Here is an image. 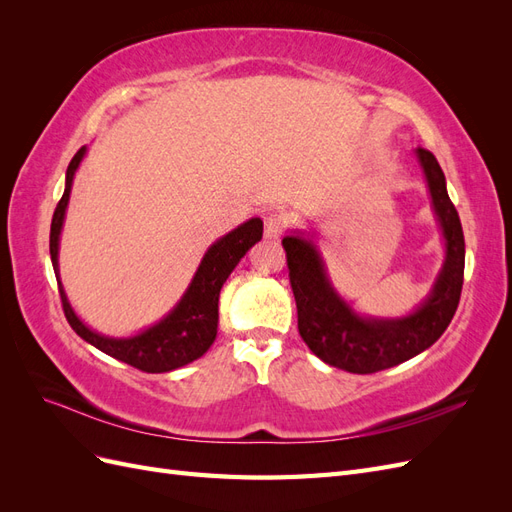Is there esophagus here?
<instances>
[{"mask_svg": "<svg viewBox=\"0 0 512 512\" xmlns=\"http://www.w3.org/2000/svg\"><path fill=\"white\" fill-rule=\"evenodd\" d=\"M282 230H284V222L280 215H275V213L265 215V237L267 239H277L282 235Z\"/></svg>", "mask_w": 512, "mask_h": 512, "instance_id": "esophagus-1", "label": "esophagus"}]
</instances>
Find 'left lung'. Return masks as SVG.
I'll return each instance as SVG.
<instances>
[{"label":"left lung","mask_w":512,"mask_h":512,"mask_svg":"<svg viewBox=\"0 0 512 512\" xmlns=\"http://www.w3.org/2000/svg\"><path fill=\"white\" fill-rule=\"evenodd\" d=\"M414 153L442 230L444 262L427 299L412 314L374 318L354 312L331 284L314 235L292 230L282 239L303 342L318 359L350 374H374L421 354L438 342L457 312L466 265L459 213L448 198L446 179L433 153L423 147Z\"/></svg>","instance_id":"left-lung-1"}]
</instances>
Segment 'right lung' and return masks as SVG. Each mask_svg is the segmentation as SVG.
I'll list each match as a JSON object with an SVG mask.
<instances>
[{"label":"right lung","mask_w":512,"mask_h":512,"mask_svg":"<svg viewBox=\"0 0 512 512\" xmlns=\"http://www.w3.org/2000/svg\"><path fill=\"white\" fill-rule=\"evenodd\" d=\"M85 153L87 147H81L68 164L66 190L53 213L49 243L51 262L61 294V305H64V314L70 322V327L76 331V335L83 337L87 344L96 346L98 350L113 356L117 361L147 371V374H164V371H173L200 359L215 342V335H218L220 290L232 269H235L239 265V260L247 254V250L262 239V220H247L235 230H230L228 235L215 241L205 252L203 260H200V265L192 277L188 290L183 292V297L160 322L153 324V327L130 337H108L96 333L76 316L68 301V294L59 280V235L61 228H64L76 168L81 166Z\"/></svg>","instance_id":"1"}]
</instances>
